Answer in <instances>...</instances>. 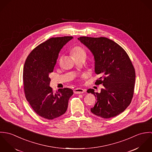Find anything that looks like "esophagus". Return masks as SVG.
I'll use <instances>...</instances> for the list:
<instances>
[{
    "label": "esophagus",
    "mask_w": 152,
    "mask_h": 152,
    "mask_svg": "<svg viewBox=\"0 0 152 152\" xmlns=\"http://www.w3.org/2000/svg\"><path fill=\"white\" fill-rule=\"evenodd\" d=\"M86 92V89L82 88H76L74 89V92L75 94H83Z\"/></svg>",
    "instance_id": "esophagus-1"
}]
</instances>
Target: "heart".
I'll use <instances>...</instances> for the list:
<instances>
[{
  "label": "heart",
  "instance_id": "heart-1",
  "mask_svg": "<svg viewBox=\"0 0 152 152\" xmlns=\"http://www.w3.org/2000/svg\"><path fill=\"white\" fill-rule=\"evenodd\" d=\"M71 53L74 57H78L81 55L86 56V50L80 46H75L71 50Z\"/></svg>",
  "mask_w": 152,
  "mask_h": 152
}]
</instances>
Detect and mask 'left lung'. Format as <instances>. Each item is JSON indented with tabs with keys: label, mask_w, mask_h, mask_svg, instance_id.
<instances>
[{
	"label": "left lung",
	"mask_w": 152,
	"mask_h": 152,
	"mask_svg": "<svg viewBox=\"0 0 152 152\" xmlns=\"http://www.w3.org/2000/svg\"><path fill=\"white\" fill-rule=\"evenodd\" d=\"M78 39L93 54L95 72L102 84L101 92L88 89L97 102L91 111L103 118H110L124 112L130 105L134 93L135 71L130 58L118 44L106 37H80Z\"/></svg>",
	"instance_id": "1"
}]
</instances>
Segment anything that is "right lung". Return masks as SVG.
Instances as JSON below:
<instances>
[{
	"label": "right lung",
	"instance_id": "right-lung-1",
	"mask_svg": "<svg viewBox=\"0 0 152 152\" xmlns=\"http://www.w3.org/2000/svg\"><path fill=\"white\" fill-rule=\"evenodd\" d=\"M72 36L52 37L39 44L29 54L23 68L24 90L27 101L41 117L51 120L65 113L72 89L50 87L49 74L53 71L58 54Z\"/></svg>",
	"mask_w": 152,
	"mask_h": 152
}]
</instances>
